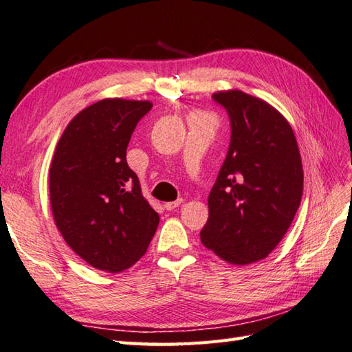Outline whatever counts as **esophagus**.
I'll return each instance as SVG.
<instances>
[{
    "mask_svg": "<svg viewBox=\"0 0 352 352\" xmlns=\"http://www.w3.org/2000/svg\"><path fill=\"white\" fill-rule=\"evenodd\" d=\"M182 203V199H179V200H176V201H167V203H164V208H166L167 210H173V209H176L179 205H181Z\"/></svg>",
    "mask_w": 352,
    "mask_h": 352,
    "instance_id": "34e87169",
    "label": "esophagus"
}]
</instances>
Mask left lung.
<instances>
[{"instance_id":"obj_1","label":"left lung","mask_w":352,"mask_h":352,"mask_svg":"<svg viewBox=\"0 0 352 352\" xmlns=\"http://www.w3.org/2000/svg\"><path fill=\"white\" fill-rule=\"evenodd\" d=\"M229 114L230 144L209 192L201 244L233 265L265 259L291 226L302 196V164L291 124L244 91L212 96Z\"/></svg>"}]
</instances>
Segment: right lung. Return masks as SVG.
<instances>
[{"instance_id": "right-lung-1", "label": "right lung", "mask_w": 352, "mask_h": 352, "mask_svg": "<svg viewBox=\"0 0 352 352\" xmlns=\"http://www.w3.org/2000/svg\"><path fill=\"white\" fill-rule=\"evenodd\" d=\"M151 108L147 100H99L70 120L54 152V220L67 245L93 268L128 270L158 228L160 215L126 162L132 132Z\"/></svg>"}]
</instances>
